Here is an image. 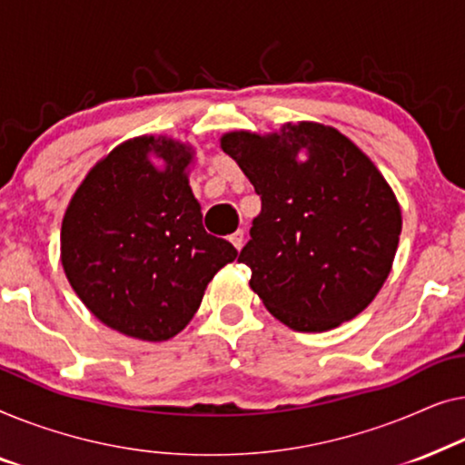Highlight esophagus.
Returning a JSON list of instances; mask_svg holds the SVG:
<instances>
[{
  "instance_id": "34e87169",
  "label": "esophagus",
  "mask_w": 465,
  "mask_h": 465,
  "mask_svg": "<svg viewBox=\"0 0 465 465\" xmlns=\"http://www.w3.org/2000/svg\"><path fill=\"white\" fill-rule=\"evenodd\" d=\"M230 240H232V244H233V246L238 248V251H240V248L244 246V232L238 230V232H235V233H232V235H230Z\"/></svg>"
}]
</instances>
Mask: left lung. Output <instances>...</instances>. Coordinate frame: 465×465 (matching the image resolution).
Instances as JSON below:
<instances>
[{"instance_id":"obj_1","label":"left lung","mask_w":465,"mask_h":465,"mask_svg":"<svg viewBox=\"0 0 465 465\" xmlns=\"http://www.w3.org/2000/svg\"><path fill=\"white\" fill-rule=\"evenodd\" d=\"M221 149L261 198L238 261L272 316L301 332L356 318L388 280L402 230L401 204L369 155L316 122L265 136L235 130Z\"/></svg>"}]
</instances>
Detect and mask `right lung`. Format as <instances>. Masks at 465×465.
<instances>
[{"mask_svg":"<svg viewBox=\"0 0 465 465\" xmlns=\"http://www.w3.org/2000/svg\"><path fill=\"white\" fill-rule=\"evenodd\" d=\"M149 154L165 162L155 169ZM193 149L136 136L96 162L61 227L64 276L84 305L122 335L166 341L189 324L204 291L238 251L202 225L189 187Z\"/></svg>","mask_w":465,"mask_h":465,"instance_id":"1","label":"right lung"}]
</instances>
